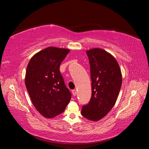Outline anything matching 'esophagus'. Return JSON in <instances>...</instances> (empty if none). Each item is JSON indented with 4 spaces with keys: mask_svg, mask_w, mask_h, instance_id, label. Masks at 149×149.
Masks as SVG:
<instances>
[{
    "mask_svg": "<svg viewBox=\"0 0 149 149\" xmlns=\"http://www.w3.org/2000/svg\"><path fill=\"white\" fill-rule=\"evenodd\" d=\"M72 94H73V96H76V89L72 90Z\"/></svg>",
    "mask_w": 149,
    "mask_h": 149,
    "instance_id": "obj_1",
    "label": "esophagus"
}]
</instances>
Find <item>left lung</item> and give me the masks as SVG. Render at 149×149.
<instances>
[{"mask_svg":"<svg viewBox=\"0 0 149 149\" xmlns=\"http://www.w3.org/2000/svg\"><path fill=\"white\" fill-rule=\"evenodd\" d=\"M90 64L92 94L81 114L90 120L101 119L116 102L122 85V74L118 61L100 48L86 52Z\"/></svg>","mask_w":149,"mask_h":149,"instance_id":"obj_1","label":"left lung"}]
</instances>
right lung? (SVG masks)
<instances>
[{
  "label": "right lung",
  "instance_id": "obj_1",
  "mask_svg": "<svg viewBox=\"0 0 149 149\" xmlns=\"http://www.w3.org/2000/svg\"><path fill=\"white\" fill-rule=\"evenodd\" d=\"M70 50L48 47L31 58L25 85L35 107L43 116L53 118L64 112L71 94L64 82L60 66Z\"/></svg>",
  "mask_w": 149,
  "mask_h": 149
}]
</instances>
